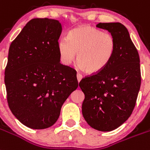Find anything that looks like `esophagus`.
<instances>
[{"mask_svg":"<svg viewBox=\"0 0 150 150\" xmlns=\"http://www.w3.org/2000/svg\"><path fill=\"white\" fill-rule=\"evenodd\" d=\"M82 78H83V76H82V75H81V74L79 73V72H78V73H77V79H78L79 82L81 80V79H82Z\"/></svg>","mask_w":150,"mask_h":150,"instance_id":"1","label":"esophagus"}]
</instances>
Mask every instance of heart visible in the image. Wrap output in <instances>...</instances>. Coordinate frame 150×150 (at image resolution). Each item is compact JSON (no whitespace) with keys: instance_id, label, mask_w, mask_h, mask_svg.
<instances>
[{"instance_id":"heart-1","label":"heart","mask_w":150,"mask_h":150,"mask_svg":"<svg viewBox=\"0 0 150 150\" xmlns=\"http://www.w3.org/2000/svg\"><path fill=\"white\" fill-rule=\"evenodd\" d=\"M60 59L65 65L77 61L85 72L95 74L111 62L116 50L114 36L91 25H81L71 30L67 38L58 42Z\"/></svg>"}]
</instances>
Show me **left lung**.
I'll use <instances>...</instances> for the list:
<instances>
[{
	"label": "left lung",
	"instance_id": "8db88e82",
	"mask_svg": "<svg viewBox=\"0 0 150 150\" xmlns=\"http://www.w3.org/2000/svg\"><path fill=\"white\" fill-rule=\"evenodd\" d=\"M114 36L116 50L111 62L79 82L84 93L82 114L88 124L100 131H110L131 116L141 84L140 57L129 32L120 23L97 24Z\"/></svg>",
	"mask_w": 150,
	"mask_h": 150
}]
</instances>
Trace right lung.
<instances>
[{"label":"right lung","mask_w":150,"mask_h":150,"mask_svg":"<svg viewBox=\"0 0 150 150\" xmlns=\"http://www.w3.org/2000/svg\"><path fill=\"white\" fill-rule=\"evenodd\" d=\"M59 21L30 20L10 46L4 82L10 109L32 129L57 121L62 104L79 82L73 68L60 63Z\"/></svg>","instance_id":"right-lung-1"}]
</instances>
